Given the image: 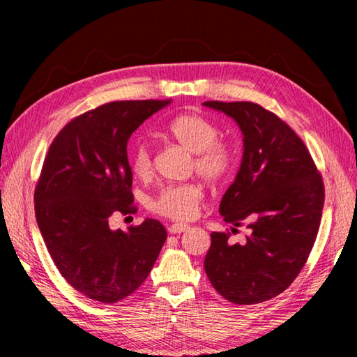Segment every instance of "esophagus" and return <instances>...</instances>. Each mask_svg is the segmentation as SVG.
<instances>
[{"label":"esophagus","instance_id":"1","mask_svg":"<svg viewBox=\"0 0 357 357\" xmlns=\"http://www.w3.org/2000/svg\"><path fill=\"white\" fill-rule=\"evenodd\" d=\"M185 229H189V225H187V223H172V225L168 227V231H170L172 234L184 233Z\"/></svg>","mask_w":357,"mask_h":357}]
</instances>
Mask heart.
<instances>
[{"label": "heart", "instance_id": "b5f03b06", "mask_svg": "<svg viewBox=\"0 0 357 357\" xmlns=\"http://www.w3.org/2000/svg\"><path fill=\"white\" fill-rule=\"evenodd\" d=\"M167 132L179 144L195 154V168L203 178L220 181L231 170L233 155L225 144L217 143L220 130L213 121L198 113H184L173 118ZM130 167L137 176H148L153 168V157L148 144L140 143L132 151ZM203 190L198 184L168 185L154 198L153 209L157 214L176 220L192 219L197 214Z\"/></svg>", "mask_w": 357, "mask_h": 357}]
</instances>
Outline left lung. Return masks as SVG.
<instances>
[{
  "mask_svg": "<svg viewBox=\"0 0 357 357\" xmlns=\"http://www.w3.org/2000/svg\"><path fill=\"white\" fill-rule=\"evenodd\" d=\"M243 134V160L220 202V215L245 243L211 233L204 271L227 301L250 305L275 298L304 268L321 222L324 185L304 142L288 124L252 102H203Z\"/></svg>",
  "mask_w": 357,
  "mask_h": 357,
  "instance_id": "obj_1",
  "label": "left lung"
}]
</instances>
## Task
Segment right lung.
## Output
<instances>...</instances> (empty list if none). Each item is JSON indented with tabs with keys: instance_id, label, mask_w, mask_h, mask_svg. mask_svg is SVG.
I'll return each mask as SVG.
<instances>
[{
	"instance_id": "right-lung-1",
	"label": "right lung",
	"mask_w": 357,
	"mask_h": 357,
	"mask_svg": "<svg viewBox=\"0 0 357 357\" xmlns=\"http://www.w3.org/2000/svg\"><path fill=\"white\" fill-rule=\"evenodd\" d=\"M170 100H121L66 124L50 144L34 192L36 219L59 273L89 299L114 304L146 280L167 229L159 220L112 229L113 214L135 213L130 135Z\"/></svg>"
}]
</instances>
